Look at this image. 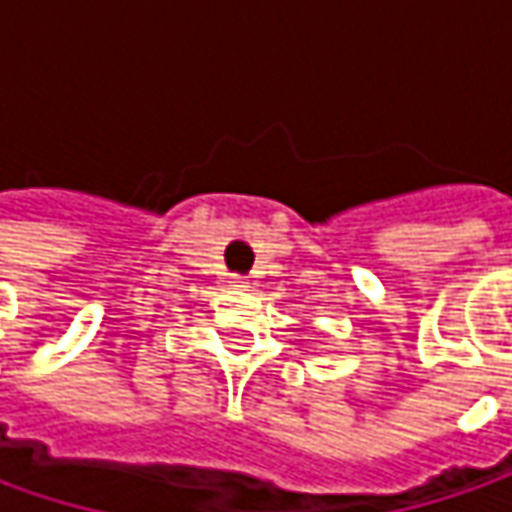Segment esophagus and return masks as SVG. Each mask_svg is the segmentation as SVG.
Masks as SVG:
<instances>
[{
  "label": "esophagus",
  "instance_id": "esophagus-1",
  "mask_svg": "<svg viewBox=\"0 0 512 512\" xmlns=\"http://www.w3.org/2000/svg\"><path fill=\"white\" fill-rule=\"evenodd\" d=\"M230 287H236V290H245L247 282L242 276H230Z\"/></svg>",
  "mask_w": 512,
  "mask_h": 512
}]
</instances>
